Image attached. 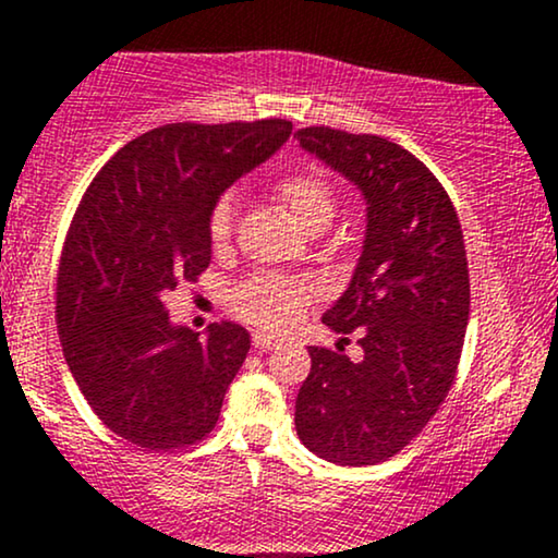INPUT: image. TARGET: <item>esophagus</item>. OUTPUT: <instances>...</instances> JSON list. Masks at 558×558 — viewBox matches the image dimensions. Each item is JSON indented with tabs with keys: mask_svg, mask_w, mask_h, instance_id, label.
Segmentation results:
<instances>
[{
	"mask_svg": "<svg viewBox=\"0 0 558 558\" xmlns=\"http://www.w3.org/2000/svg\"><path fill=\"white\" fill-rule=\"evenodd\" d=\"M252 343H254V349H259V351H270L278 345V341H275L272 336H267V332H259V330L252 336Z\"/></svg>",
	"mask_w": 558,
	"mask_h": 558,
	"instance_id": "34e87169",
	"label": "esophagus"
}]
</instances>
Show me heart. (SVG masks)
I'll return each mask as SVG.
<instances>
[{
  "label": "heart",
  "instance_id": "1",
  "mask_svg": "<svg viewBox=\"0 0 558 558\" xmlns=\"http://www.w3.org/2000/svg\"><path fill=\"white\" fill-rule=\"evenodd\" d=\"M272 196L301 230L317 226V222H328L332 217V189L315 170L288 172L275 183ZM230 230H233V207L228 198H222L209 217L213 246H226ZM310 301L312 288L301 280L283 278V275H254V278L243 280L230 296L235 315L265 330H283L296 323Z\"/></svg>",
  "mask_w": 558,
  "mask_h": 558
}]
</instances>
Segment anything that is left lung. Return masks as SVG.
Returning <instances> with one entry per match:
<instances>
[{
  "mask_svg": "<svg viewBox=\"0 0 558 558\" xmlns=\"http://www.w3.org/2000/svg\"><path fill=\"white\" fill-rule=\"evenodd\" d=\"M296 136L367 204L360 262L323 315L341 341L310 345L296 433L332 464L386 462L417 438L457 375L470 319L462 226L438 178L393 141L325 125ZM349 331L361 336L360 361L342 354Z\"/></svg>",
  "mask_w": 558,
  "mask_h": 558,
  "instance_id": "1",
  "label": "left lung"
}]
</instances>
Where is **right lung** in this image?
Here are the masks:
<instances>
[{"mask_svg":"<svg viewBox=\"0 0 558 558\" xmlns=\"http://www.w3.org/2000/svg\"><path fill=\"white\" fill-rule=\"evenodd\" d=\"M291 131L278 118L155 128L128 141L81 198L60 259L57 330L96 417L144 451L196 444L220 417L252 338L235 323L198 338L162 299L207 270L215 204Z\"/></svg>","mask_w":558,"mask_h":558,"instance_id":"1","label":"right lung"}]
</instances>
